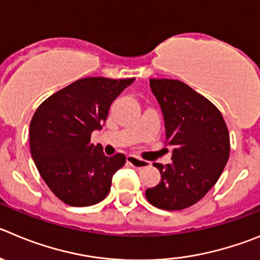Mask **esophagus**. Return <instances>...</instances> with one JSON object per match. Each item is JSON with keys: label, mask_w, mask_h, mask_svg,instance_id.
<instances>
[{"label": "esophagus", "mask_w": 260, "mask_h": 260, "mask_svg": "<svg viewBox=\"0 0 260 260\" xmlns=\"http://www.w3.org/2000/svg\"><path fill=\"white\" fill-rule=\"evenodd\" d=\"M127 163L129 164V166H132L133 168H137V169L146 168V167L150 166L149 161H146V160L140 159V157L135 156V155H128V156H127Z\"/></svg>", "instance_id": "34e87169"}]
</instances>
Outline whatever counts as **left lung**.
I'll return each mask as SVG.
<instances>
[{"label": "left lung", "mask_w": 260, "mask_h": 260, "mask_svg": "<svg viewBox=\"0 0 260 260\" xmlns=\"http://www.w3.org/2000/svg\"><path fill=\"white\" fill-rule=\"evenodd\" d=\"M166 127V145L173 147L172 163H154L160 182L147 188L154 207L182 210L207 195L230 156V135L220 111L183 82L150 79Z\"/></svg>", "instance_id": "obj_1"}]
</instances>
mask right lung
Returning <instances> with one entry per match:
<instances>
[{"instance_id": "obj_1", "label": "right lung", "mask_w": 260, "mask_h": 260, "mask_svg": "<svg viewBox=\"0 0 260 260\" xmlns=\"http://www.w3.org/2000/svg\"><path fill=\"white\" fill-rule=\"evenodd\" d=\"M133 82L79 79L43 101L31 118V157L46 185L68 205L100 203L114 173L124 166V155L106 156L101 145L91 144V133L103 128L113 101Z\"/></svg>"}]
</instances>
